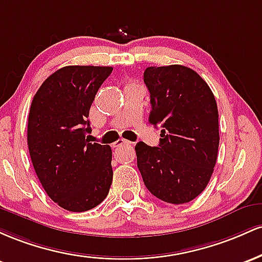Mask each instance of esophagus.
I'll use <instances>...</instances> for the list:
<instances>
[{"label": "esophagus", "instance_id": "34e87169", "mask_svg": "<svg viewBox=\"0 0 262 262\" xmlns=\"http://www.w3.org/2000/svg\"><path fill=\"white\" fill-rule=\"evenodd\" d=\"M131 142H128L127 140H123V139H120V140H117L115 143H114V147H122V146H125V145H130Z\"/></svg>", "mask_w": 262, "mask_h": 262}]
</instances>
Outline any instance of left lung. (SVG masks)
<instances>
[{"label":"left lung","instance_id":"1","mask_svg":"<svg viewBox=\"0 0 262 262\" xmlns=\"http://www.w3.org/2000/svg\"><path fill=\"white\" fill-rule=\"evenodd\" d=\"M143 81L151 96L148 121L160 125V145L135 147L143 183L161 201L184 204L209 183L218 157L219 114L215 98L188 67H148Z\"/></svg>","mask_w":262,"mask_h":262}]
</instances>
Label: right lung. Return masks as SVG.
Returning <instances> with one entry per match:
<instances>
[{
  "mask_svg": "<svg viewBox=\"0 0 262 262\" xmlns=\"http://www.w3.org/2000/svg\"><path fill=\"white\" fill-rule=\"evenodd\" d=\"M111 67L69 66L44 80L32 101L27 142L37 177L53 202L86 211L106 198L113 152L92 143L89 111Z\"/></svg>",
  "mask_w": 262,
  "mask_h": 262,
  "instance_id": "1",
  "label": "right lung"
}]
</instances>
